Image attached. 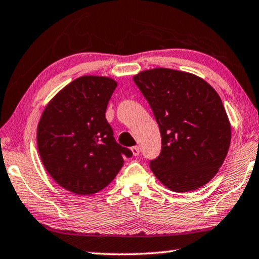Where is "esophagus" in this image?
I'll list each match as a JSON object with an SVG mask.
<instances>
[{"instance_id": "obj_1", "label": "esophagus", "mask_w": 259, "mask_h": 259, "mask_svg": "<svg viewBox=\"0 0 259 259\" xmlns=\"http://www.w3.org/2000/svg\"><path fill=\"white\" fill-rule=\"evenodd\" d=\"M131 152H133L134 156H138V154H140V148H138V146H133V148H131Z\"/></svg>"}]
</instances>
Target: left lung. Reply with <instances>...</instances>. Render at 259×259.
<instances>
[{
  "label": "left lung",
  "mask_w": 259,
  "mask_h": 259,
  "mask_svg": "<svg viewBox=\"0 0 259 259\" xmlns=\"http://www.w3.org/2000/svg\"><path fill=\"white\" fill-rule=\"evenodd\" d=\"M133 79L159 125L161 152L150 161L156 178L179 193L209 183L231 141V125L218 93L200 76L171 68L146 69Z\"/></svg>",
  "instance_id": "obj_1"
}]
</instances>
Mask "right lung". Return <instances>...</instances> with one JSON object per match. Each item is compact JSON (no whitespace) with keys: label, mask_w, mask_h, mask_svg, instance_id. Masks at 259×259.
<instances>
[{"label":"right lung","mask_w":259,"mask_h":259,"mask_svg":"<svg viewBox=\"0 0 259 259\" xmlns=\"http://www.w3.org/2000/svg\"><path fill=\"white\" fill-rule=\"evenodd\" d=\"M117 82L102 75H82L46 105L37 126L41 163L52 179L76 195H92L117 176L129 149L117 144L106 119Z\"/></svg>","instance_id":"add662e5"}]
</instances>
